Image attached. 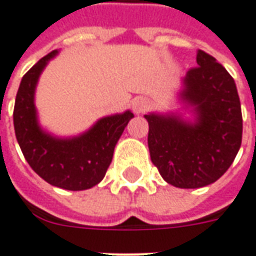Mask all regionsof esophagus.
Returning a JSON list of instances; mask_svg holds the SVG:
<instances>
[{
  "mask_svg": "<svg viewBox=\"0 0 256 256\" xmlns=\"http://www.w3.org/2000/svg\"><path fill=\"white\" fill-rule=\"evenodd\" d=\"M152 107V102L149 98H138L134 100L132 103V108L136 114H140V112H146V111L150 110Z\"/></svg>",
  "mask_w": 256,
  "mask_h": 256,
  "instance_id": "34e87169",
  "label": "esophagus"
}]
</instances>
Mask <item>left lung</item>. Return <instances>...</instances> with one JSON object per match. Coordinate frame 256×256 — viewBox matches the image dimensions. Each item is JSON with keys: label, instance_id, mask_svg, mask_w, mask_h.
<instances>
[{"label": "left lung", "instance_id": "1", "mask_svg": "<svg viewBox=\"0 0 256 256\" xmlns=\"http://www.w3.org/2000/svg\"><path fill=\"white\" fill-rule=\"evenodd\" d=\"M186 72L181 98L194 106L196 121L148 114V146L152 163L168 184L200 188L218 181L241 146L242 116L237 88L226 68L199 50Z\"/></svg>", "mask_w": 256, "mask_h": 256}]
</instances>
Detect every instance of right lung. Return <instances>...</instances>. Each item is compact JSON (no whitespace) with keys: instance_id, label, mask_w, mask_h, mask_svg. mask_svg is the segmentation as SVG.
Wrapping results in <instances>:
<instances>
[{"instance_id":"1","label":"right lung","mask_w":256,"mask_h":256,"mask_svg":"<svg viewBox=\"0 0 256 256\" xmlns=\"http://www.w3.org/2000/svg\"><path fill=\"white\" fill-rule=\"evenodd\" d=\"M57 50L48 52L22 78L14 107V126L26 162L48 184L82 191L104 178L114 148L134 117L131 111L102 118L89 131L72 139L51 136L37 124L34 89L40 74Z\"/></svg>"}]
</instances>
